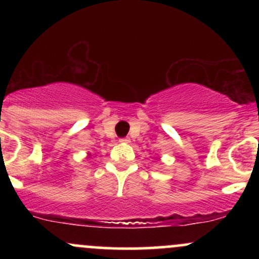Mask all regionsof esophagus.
<instances>
[{"instance_id": "esophagus-1", "label": "esophagus", "mask_w": 259, "mask_h": 259, "mask_svg": "<svg viewBox=\"0 0 259 259\" xmlns=\"http://www.w3.org/2000/svg\"><path fill=\"white\" fill-rule=\"evenodd\" d=\"M119 141L121 142V144H129L130 139H129V138H124V139H120Z\"/></svg>"}]
</instances>
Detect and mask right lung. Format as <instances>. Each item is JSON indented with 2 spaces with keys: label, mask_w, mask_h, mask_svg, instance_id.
<instances>
[{
  "label": "right lung",
  "mask_w": 259,
  "mask_h": 259,
  "mask_svg": "<svg viewBox=\"0 0 259 259\" xmlns=\"http://www.w3.org/2000/svg\"><path fill=\"white\" fill-rule=\"evenodd\" d=\"M90 156H91V153H90V152H89V153H88V157H90Z\"/></svg>",
  "instance_id": "1"
}]
</instances>
